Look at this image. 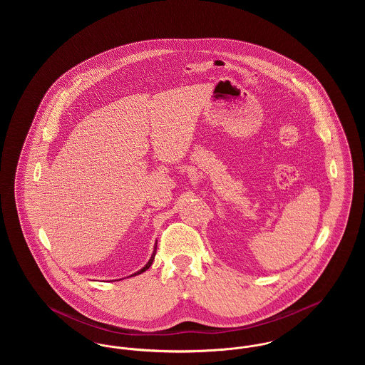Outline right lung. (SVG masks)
Returning <instances> with one entry per match:
<instances>
[{
	"instance_id": "right-lung-1",
	"label": "right lung",
	"mask_w": 365,
	"mask_h": 365,
	"mask_svg": "<svg viewBox=\"0 0 365 365\" xmlns=\"http://www.w3.org/2000/svg\"><path fill=\"white\" fill-rule=\"evenodd\" d=\"M156 250H157V241H156V243H155V247H153V253H152V257H150V259H149V261H148V262H146V265H145V267H143V268H140V269H139V271H137V272H135V274H133V275H131V277H135V275H139V274H142V272H145V271H146V269H148V268H149V267H150V265H152V262H153V260H155V256H156Z\"/></svg>"
}]
</instances>
